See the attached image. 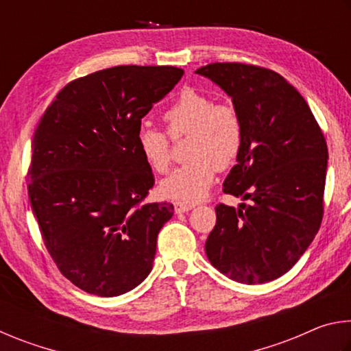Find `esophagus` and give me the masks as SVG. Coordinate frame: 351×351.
I'll return each mask as SVG.
<instances>
[{
	"label": "esophagus",
	"mask_w": 351,
	"mask_h": 351,
	"mask_svg": "<svg viewBox=\"0 0 351 351\" xmlns=\"http://www.w3.org/2000/svg\"><path fill=\"white\" fill-rule=\"evenodd\" d=\"M175 212L176 213H182V212H189L190 209H193V203H186V201H175Z\"/></svg>",
	"instance_id": "34e87169"
}]
</instances>
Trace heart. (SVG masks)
Instances as JSON below:
<instances>
[{
	"mask_svg": "<svg viewBox=\"0 0 351 351\" xmlns=\"http://www.w3.org/2000/svg\"><path fill=\"white\" fill-rule=\"evenodd\" d=\"M162 121L171 138L187 134L184 154L189 158L161 182L167 197L195 203L206 197L218 169L235 162L245 141L240 111L232 104H215L195 88H184L164 111ZM136 147L144 162L156 173H165L171 164L169 139L162 132L141 127Z\"/></svg>",
	"mask_w": 351,
	"mask_h": 351,
	"instance_id": "heart-1",
	"label": "heart"
}]
</instances>
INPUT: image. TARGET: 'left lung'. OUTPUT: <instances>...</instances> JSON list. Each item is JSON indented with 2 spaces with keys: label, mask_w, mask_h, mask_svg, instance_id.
<instances>
[{
  "label": "left lung",
  "mask_w": 351,
  "mask_h": 351,
  "mask_svg": "<svg viewBox=\"0 0 351 351\" xmlns=\"http://www.w3.org/2000/svg\"><path fill=\"white\" fill-rule=\"evenodd\" d=\"M195 73L232 97L245 127L223 192L249 203L215 207L207 258L235 282H271L293 268L322 223L328 161L324 133L300 93L274 71L210 63Z\"/></svg>",
  "instance_id": "1"
}]
</instances>
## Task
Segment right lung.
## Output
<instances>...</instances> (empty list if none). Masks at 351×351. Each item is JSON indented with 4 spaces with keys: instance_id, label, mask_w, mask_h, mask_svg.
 I'll return each mask as SVG.
<instances>
[{
    "instance_id": "obj_1",
    "label": "right lung",
    "mask_w": 351,
    "mask_h": 351,
    "mask_svg": "<svg viewBox=\"0 0 351 351\" xmlns=\"http://www.w3.org/2000/svg\"><path fill=\"white\" fill-rule=\"evenodd\" d=\"M182 74L134 64L96 71L69 82L40 119L29 201L57 268L86 293L125 294L150 274L173 204L144 203L154 176L136 133Z\"/></svg>"
}]
</instances>
